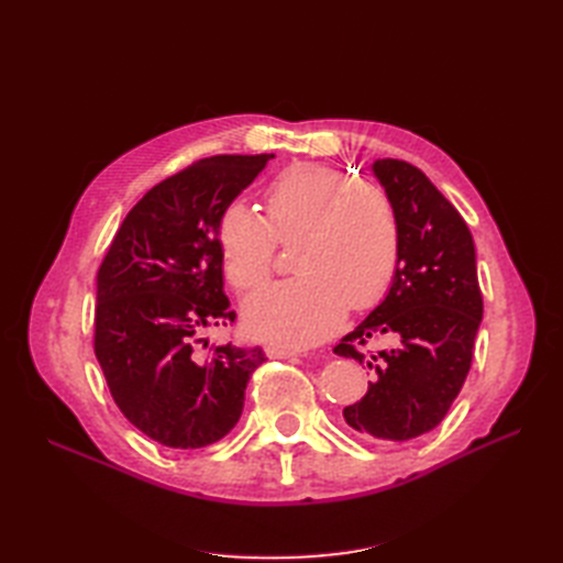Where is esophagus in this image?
I'll return each mask as SVG.
<instances>
[{
  "label": "esophagus",
  "instance_id": "obj_1",
  "mask_svg": "<svg viewBox=\"0 0 563 563\" xmlns=\"http://www.w3.org/2000/svg\"><path fill=\"white\" fill-rule=\"evenodd\" d=\"M265 354L269 356V360H294V356H300L296 350H286V347H277V345L267 347Z\"/></svg>",
  "mask_w": 563,
  "mask_h": 563
}]
</instances>
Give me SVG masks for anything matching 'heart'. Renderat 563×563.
<instances>
[{
	"instance_id": "b5f03b06",
	"label": "heart",
	"mask_w": 563,
	"mask_h": 563,
	"mask_svg": "<svg viewBox=\"0 0 563 563\" xmlns=\"http://www.w3.org/2000/svg\"><path fill=\"white\" fill-rule=\"evenodd\" d=\"M267 216L234 201L218 220L228 282H265L277 242H294L298 279L269 284L244 302V329L282 347H310L338 331L347 308L376 305L399 265V220L378 185L323 164H294L265 190Z\"/></svg>"
}]
</instances>
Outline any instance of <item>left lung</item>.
<instances>
[{"mask_svg": "<svg viewBox=\"0 0 563 563\" xmlns=\"http://www.w3.org/2000/svg\"><path fill=\"white\" fill-rule=\"evenodd\" d=\"M371 172L399 220V265L387 296L333 347L373 371L347 406V428L368 441H408L434 430L463 387L484 302L470 228L420 168L376 159ZM368 339L387 349L368 353Z\"/></svg>", "mask_w": 563, "mask_h": 563, "instance_id": "obj_1", "label": "left lung"}]
</instances>
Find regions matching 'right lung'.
<instances>
[{
  "mask_svg": "<svg viewBox=\"0 0 563 563\" xmlns=\"http://www.w3.org/2000/svg\"><path fill=\"white\" fill-rule=\"evenodd\" d=\"M275 155H218L166 178L135 203L98 269L96 360L131 424L192 451L244 411L261 347L195 354L199 333L234 321L223 291L218 220Z\"/></svg>",
  "mask_w": 563,
  "mask_h": 563,
  "instance_id": "obj_1",
  "label": "right lung"
}]
</instances>
